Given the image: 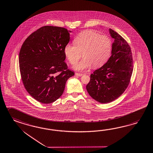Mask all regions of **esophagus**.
<instances>
[{"instance_id": "1", "label": "esophagus", "mask_w": 153, "mask_h": 153, "mask_svg": "<svg viewBox=\"0 0 153 153\" xmlns=\"http://www.w3.org/2000/svg\"><path fill=\"white\" fill-rule=\"evenodd\" d=\"M82 73H75V75H77V76H82Z\"/></svg>"}]
</instances>
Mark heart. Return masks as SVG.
Instances as JSON below:
<instances>
[{
  "label": "heart",
  "instance_id": "heart-1",
  "mask_svg": "<svg viewBox=\"0 0 153 153\" xmlns=\"http://www.w3.org/2000/svg\"><path fill=\"white\" fill-rule=\"evenodd\" d=\"M74 45L67 44L64 53L72 65L84 59L74 67L75 69L82 71L91 65L94 68L102 67L108 61L112 51V42L105 35H100L91 30H85L79 34L74 40Z\"/></svg>",
  "mask_w": 153,
  "mask_h": 153
}]
</instances>
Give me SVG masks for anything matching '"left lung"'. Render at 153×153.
Here are the masks:
<instances>
[{
	"label": "left lung",
	"mask_w": 153,
	"mask_h": 153,
	"mask_svg": "<svg viewBox=\"0 0 153 153\" xmlns=\"http://www.w3.org/2000/svg\"><path fill=\"white\" fill-rule=\"evenodd\" d=\"M109 32L115 39L111 55L104 65L90 75V82L86 86L91 98L104 104L113 102L125 91L133 71L129 44L113 29H109Z\"/></svg>",
	"instance_id": "1"
}]
</instances>
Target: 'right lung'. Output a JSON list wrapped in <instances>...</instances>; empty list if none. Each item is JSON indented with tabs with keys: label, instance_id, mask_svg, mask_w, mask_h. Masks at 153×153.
Wrapping results in <instances>:
<instances>
[{
	"label": "right lung",
	"instance_id": "1",
	"mask_svg": "<svg viewBox=\"0 0 153 153\" xmlns=\"http://www.w3.org/2000/svg\"><path fill=\"white\" fill-rule=\"evenodd\" d=\"M69 31L44 26L25 40L19 52L21 78L28 93L37 101L50 104L60 98L67 80L74 75L64 62Z\"/></svg>",
	"mask_w": 153,
	"mask_h": 153
}]
</instances>
